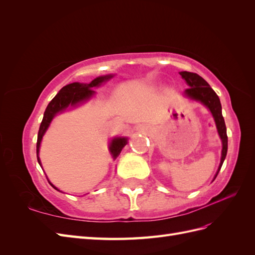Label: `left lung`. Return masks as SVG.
<instances>
[{"label":"left lung","instance_id":"1","mask_svg":"<svg viewBox=\"0 0 255 255\" xmlns=\"http://www.w3.org/2000/svg\"><path fill=\"white\" fill-rule=\"evenodd\" d=\"M182 78L186 81V83L189 85V88L185 90V95L187 97L197 100L203 103L205 106L208 107V110L211 111L213 117L216 122V127H217L219 136L222 140V154H221V161L220 166L218 168V171L215 175H218V172L220 171L221 166L225 161V158L227 156L228 152V136H227V128L225 119H223V116L221 113V104L218 96L216 95V92L211 88L208 83L201 78V76L198 75L197 73H192L188 71H182L180 72Z\"/></svg>","mask_w":255,"mask_h":255}]
</instances>
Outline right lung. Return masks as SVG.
I'll list each match as a JSON object with an SVG mask.
<instances>
[{"instance_id": "1", "label": "right lung", "mask_w": 255, "mask_h": 255, "mask_svg": "<svg viewBox=\"0 0 255 255\" xmlns=\"http://www.w3.org/2000/svg\"><path fill=\"white\" fill-rule=\"evenodd\" d=\"M111 78H112V75H106V76H100V78L95 79L90 84H80V83L69 84V85H67V86L61 88L58 94L53 98L52 101L47 106V109H45L43 119H42V122H41L40 128H39V132H38L37 159H38V163H39L40 166H41L40 159H39V156H38V154H39L40 142L42 139V136L44 135L45 130H47V128H49L52 119L54 118V116H55L57 113L66 110L69 105L74 106L76 104L85 101V100H88L92 95H94V92H95L94 90H91L92 87L99 86V85H101L104 81L109 80ZM127 142H128L127 138H121V137L115 138V139L112 140L110 150L113 154L114 158H116L119 155L121 150L123 149V146L127 144ZM53 187L57 189L55 186H53Z\"/></svg>"}]
</instances>
